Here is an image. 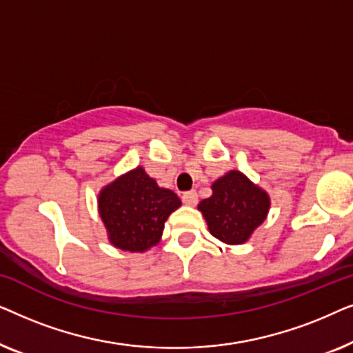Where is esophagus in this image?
<instances>
[{
    "label": "esophagus",
    "instance_id": "obj_1",
    "mask_svg": "<svg viewBox=\"0 0 353 353\" xmlns=\"http://www.w3.org/2000/svg\"><path fill=\"white\" fill-rule=\"evenodd\" d=\"M181 199H183V202H185L186 205H196L197 204V192L194 190L183 192Z\"/></svg>",
    "mask_w": 353,
    "mask_h": 353
}]
</instances>
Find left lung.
Wrapping results in <instances>:
<instances>
[{
	"label": "left lung",
	"instance_id": "left-lung-1",
	"mask_svg": "<svg viewBox=\"0 0 353 353\" xmlns=\"http://www.w3.org/2000/svg\"><path fill=\"white\" fill-rule=\"evenodd\" d=\"M268 192L239 170H230L212 183V196L197 209L207 221L210 234L223 244L238 245L249 241L267 219Z\"/></svg>",
	"mask_w": 353,
	"mask_h": 353
}]
</instances>
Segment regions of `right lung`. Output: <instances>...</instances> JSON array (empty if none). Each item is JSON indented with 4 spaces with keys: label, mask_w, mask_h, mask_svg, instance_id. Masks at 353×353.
I'll list each match as a JSON object with an SVG mask.
<instances>
[{
    "label": "right lung",
    "mask_w": 353,
    "mask_h": 353,
    "mask_svg": "<svg viewBox=\"0 0 353 353\" xmlns=\"http://www.w3.org/2000/svg\"><path fill=\"white\" fill-rule=\"evenodd\" d=\"M180 205V197L159 186L143 167L117 176L98 194L109 243L125 252L143 254L157 245L167 219Z\"/></svg>",
    "instance_id": "right-lung-1"
}]
</instances>
